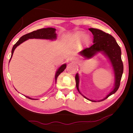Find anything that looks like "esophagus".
<instances>
[{"label": "esophagus", "instance_id": "esophagus-1", "mask_svg": "<svg viewBox=\"0 0 133 133\" xmlns=\"http://www.w3.org/2000/svg\"><path fill=\"white\" fill-rule=\"evenodd\" d=\"M70 61L71 62H76L77 61V58H76V57H72L70 59Z\"/></svg>", "mask_w": 133, "mask_h": 133}]
</instances>
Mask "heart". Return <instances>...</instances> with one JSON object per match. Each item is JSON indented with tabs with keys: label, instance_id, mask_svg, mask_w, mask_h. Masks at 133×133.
<instances>
[{
	"label": "heart",
	"instance_id": "1",
	"mask_svg": "<svg viewBox=\"0 0 133 133\" xmlns=\"http://www.w3.org/2000/svg\"><path fill=\"white\" fill-rule=\"evenodd\" d=\"M74 39L75 40H81L82 39L83 42H84L85 44H88L90 42V39L88 36H85L84 34H83V32H77L74 34L73 36Z\"/></svg>",
	"mask_w": 133,
	"mask_h": 133
}]
</instances>
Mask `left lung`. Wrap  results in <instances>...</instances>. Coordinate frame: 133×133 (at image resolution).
Wrapping results in <instances>:
<instances>
[{"instance_id":"obj_1","label":"left lung","mask_w":133,"mask_h":133,"mask_svg":"<svg viewBox=\"0 0 133 133\" xmlns=\"http://www.w3.org/2000/svg\"><path fill=\"white\" fill-rule=\"evenodd\" d=\"M89 30L93 34L94 44L89 48H87L83 50L82 51L80 52V54L86 59H90V58L93 57L94 55H96L97 52H102L110 60L114 71L115 83H114L113 90L104 99L99 101V102L102 101L107 99L109 96L115 93L119 88L121 80L123 71V65L121 59V50L119 45L116 42L115 39L111 35L103 32V31L96 28H89ZM75 79L76 82V88H77L78 91L80 92V94H81L79 89V77L78 73L76 74ZM83 96L87 99L90 100L85 96ZM90 101L95 102H97L95 101H91V100H90Z\"/></svg>"}]
</instances>
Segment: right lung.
I'll list each match as a JSON object with an SVG mask.
<instances>
[{
    "mask_svg": "<svg viewBox=\"0 0 133 133\" xmlns=\"http://www.w3.org/2000/svg\"><path fill=\"white\" fill-rule=\"evenodd\" d=\"M57 37V35L56 33V29L53 28H42L40 30H37L36 31H34L28 33L25 35H23V36L20 38L19 41L16 42L14 45L12 47V51H11V56L10 60L11 59L12 54H13L14 51L16 48V47L19 46L20 44H21L22 43H23V42H25L26 40L29 39H49V40H55ZM66 65L63 64L58 69L57 71H56V75H55V80L56 82L57 81V77L59 76L60 74L62 72H63L65 70V69L66 68ZM25 97L28 98V99L34 100L32 98L29 97L28 96H25Z\"/></svg>",
    "mask_w": 133,
    "mask_h": 133,
    "instance_id": "obj_1",
    "label": "right lung"
}]
</instances>
